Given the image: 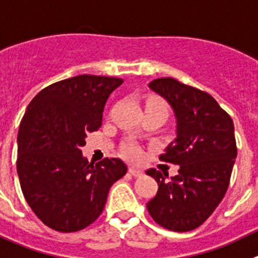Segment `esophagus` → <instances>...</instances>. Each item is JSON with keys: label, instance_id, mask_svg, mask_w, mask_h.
I'll return each mask as SVG.
<instances>
[{"label": "esophagus", "instance_id": "1", "mask_svg": "<svg viewBox=\"0 0 258 258\" xmlns=\"http://www.w3.org/2000/svg\"><path fill=\"white\" fill-rule=\"evenodd\" d=\"M128 171H130V174L134 176H142L143 175V170L136 169V167H130Z\"/></svg>", "mask_w": 258, "mask_h": 258}]
</instances>
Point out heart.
Segmentation results:
<instances>
[{"label": "heart", "instance_id": "heart-1", "mask_svg": "<svg viewBox=\"0 0 258 258\" xmlns=\"http://www.w3.org/2000/svg\"><path fill=\"white\" fill-rule=\"evenodd\" d=\"M149 105H154V106H160L162 107V109H165L166 110V107H165V105L162 104L161 101H157V100H153V101L149 102ZM123 154L128 158V160L131 161H139L140 158H142V149H140V147H139L138 144H135L134 142H128L124 144V147H123Z\"/></svg>", "mask_w": 258, "mask_h": 258}]
</instances>
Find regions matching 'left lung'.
I'll list each match as a JSON object with an SVG mask.
<instances>
[{"mask_svg": "<svg viewBox=\"0 0 258 258\" xmlns=\"http://www.w3.org/2000/svg\"><path fill=\"white\" fill-rule=\"evenodd\" d=\"M148 87L171 106L176 120V138L160 160L179 165L171 178L148 170L158 183L148 212L167 230L191 231L209 218L227 191L237 153L234 123L207 92L172 78H160Z\"/></svg>", "mask_w": 258, "mask_h": 258, "instance_id": "1", "label": "left lung"}]
</instances>
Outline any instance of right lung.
I'll use <instances>...</instances> for the list:
<instances>
[{
  "mask_svg": "<svg viewBox=\"0 0 258 258\" xmlns=\"http://www.w3.org/2000/svg\"><path fill=\"white\" fill-rule=\"evenodd\" d=\"M118 78L79 75L33 97L18 132L17 170L24 199L42 223L75 232L104 210L111 185L127 172L119 158L96 165L82 153L88 132L101 127L102 111Z\"/></svg>",
  "mask_w": 258,
  "mask_h": 258,
  "instance_id": "right-lung-1",
  "label": "right lung"
}]
</instances>
